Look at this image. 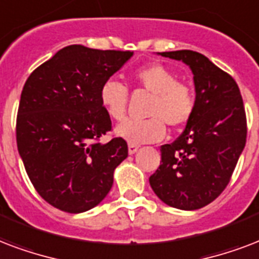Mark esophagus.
Masks as SVG:
<instances>
[{"label": "esophagus", "mask_w": 259, "mask_h": 259, "mask_svg": "<svg viewBox=\"0 0 259 259\" xmlns=\"http://www.w3.org/2000/svg\"><path fill=\"white\" fill-rule=\"evenodd\" d=\"M139 150V146H136V144H128V152H130V155H134L136 151Z\"/></svg>", "instance_id": "34e87169"}]
</instances>
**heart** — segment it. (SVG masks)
<instances>
[{
  "label": "heart",
  "instance_id": "obj_1",
  "mask_svg": "<svg viewBox=\"0 0 259 259\" xmlns=\"http://www.w3.org/2000/svg\"><path fill=\"white\" fill-rule=\"evenodd\" d=\"M134 82L151 93L146 120L128 119L116 127V134L131 144L159 142L167 124L178 128L190 119L194 111L193 90L186 82L178 81L173 70L159 63L144 66L134 73ZM127 88L115 78L104 82L100 89L102 107L113 120L121 121L127 112Z\"/></svg>",
  "mask_w": 259,
  "mask_h": 259
}]
</instances>
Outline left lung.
I'll return each mask as SVG.
<instances>
[{
    "mask_svg": "<svg viewBox=\"0 0 259 259\" xmlns=\"http://www.w3.org/2000/svg\"><path fill=\"white\" fill-rule=\"evenodd\" d=\"M158 54L189 66L196 100L184 132L161 147V165L150 185L167 205L194 211L226 189L243 151L247 135L243 100L234 78L202 54L190 50Z\"/></svg>",
    "mask_w": 259,
    "mask_h": 259,
    "instance_id": "obj_1",
    "label": "left lung"
}]
</instances>
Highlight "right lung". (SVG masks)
I'll return each instance as SVG.
<instances>
[{
	"label": "right lung",
	"instance_id": "1",
	"mask_svg": "<svg viewBox=\"0 0 259 259\" xmlns=\"http://www.w3.org/2000/svg\"><path fill=\"white\" fill-rule=\"evenodd\" d=\"M134 53L73 44L28 77L21 92L16 139L37 193L61 211L81 213L107 197L115 169L128 157L127 142L113 138L100 89Z\"/></svg>",
	"mask_w": 259,
	"mask_h": 259
}]
</instances>
